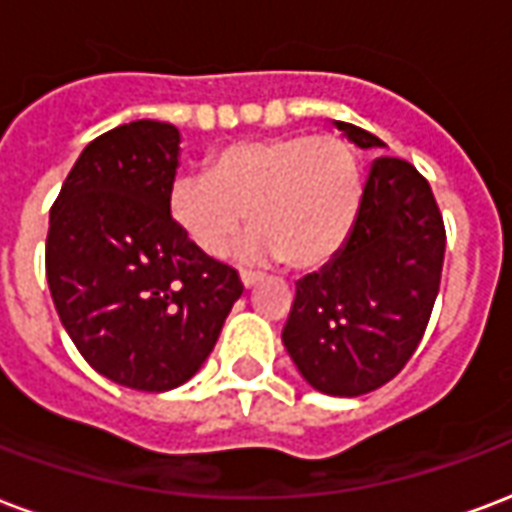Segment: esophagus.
<instances>
[{
    "label": "esophagus",
    "mask_w": 512,
    "mask_h": 512,
    "mask_svg": "<svg viewBox=\"0 0 512 512\" xmlns=\"http://www.w3.org/2000/svg\"><path fill=\"white\" fill-rule=\"evenodd\" d=\"M257 282H260V274H255V271H241V285L249 290V287H255Z\"/></svg>",
    "instance_id": "esophagus-1"
}]
</instances>
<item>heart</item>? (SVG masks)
<instances>
[{
  "mask_svg": "<svg viewBox=\"0 0 512 512\" xmlns=\"http://www.w3.org/2000/svg\"><path fill=\"white\" fill-rule=\"evenodd\" d=\"M361 200V165L347 140L274 135L230 143L208 157V173L176 176L168 208L184 238L208 257L225 255L249 211L255 230L241 255L312 271L342 252Z\"/></svg>",
  "mask_w": 512,
  "mask_h": 512,
  "instance_id": "heart-1",
  "label": "heart"
}]
</instances>
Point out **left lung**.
<instances>
[{
  "mask_svg": "<svg viewBox=\"0 0 512 512\" xmlns=\"http://www.w3.org/2000/svg\"><path fill=\"white\" fill-rule=\"evenodd\" d=\"M358 149L377 135L333 121ZM445 225L429 181L407 160L377 157L342 252L295 282L282 342L314 391L363 396L418 350L439 293Z\"/></svg>",
  "mask_w": 512,
  "mask_h": 512,
  "instance_id": "8db88e82",
  "label": "left lung"
}]
</instances>
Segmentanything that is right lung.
<instances>
[{
  "instance_id": "obj_1",
  "label": "right lung",
  "mask_w": 512,
  "mask_h": 512,
  "mask_svg": "<svg viewBox=\"0 0 512 512\" xmlns=\"http://www.w3.org/2000/svg\"><path fill=\"white\" fill-rule=\"evenodd\" d=\"M179 143L173 124L151 119L94 138L48 222L45 276L64 331L94 372L135 391L195 377L244 293L170 217Z\"/></svg>"
}]
</instances>
